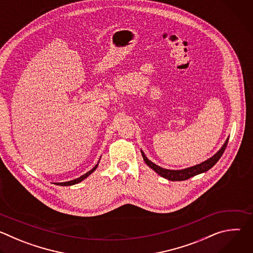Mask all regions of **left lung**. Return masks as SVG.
Masks as SVG:
<instances>
[{"mask_svg":"<svg viewBox=\"0 0 253 253\" xmlns=\"http://www.w3.org/2000/svg\"><path fill=\"white\" fill-rule=\"evenodd\" d=\"M227 143H228V139L225 141V143L223 144V146L221 147V149L216 153L215 155H213L211 158H209L208 160L198 164V165H195V166H192V167H189V168H186V169H182V170H168V169H164L156 164H154L153 162H151L146 156L145 154H144L142 151V156H143V159L144 161L146 162V164L152 168L155 172H157L160 176L168 179V180H171V181H183V180H187L197 174H200L202 172H206L207 170H209L211 167H213L216 162H217L220 157L222 156L226 146H227Z\"/></svg>","mask_w":253,"mask_h":253,"instance_id":"8db88e82","label":"left lung"}]
</instances>
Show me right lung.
I'll return each instance as SVG.
<instances>
[{
    "instance_id": "1",
    "label": "right lung",
    "mask_w": 253,
    "mask_h": 253,
    "mask_svg": "<svg viewBox=\"0 0 253 253\" xmlns=\"http://www.w3.org/2000/svg\"><path fill=\"white\" fill-rule=\"evenodd\" d=\"M97 166H98V164L93 168V169H91L90 171H88L87 173H85L84 175H82L81 177H79V178H77V179H74V180H71V181H67V182H60V183H56L57 185H61V186H70V185H74V184H77V183H79V182H81L82 180H84L86 177H88L96 168H97Z\"/></svg>"
}]
</instances>
